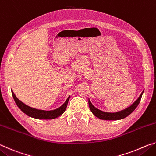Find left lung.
Returning a JSON list of instances; mask_svg holds the SVG:
<instances>
[{
	"label": "left lung",
	"instance_id": "1",
	"mask_svg": "<svg viewBox=\"0 0 156 156\" xmlns=\"http://www.w3.org/2000/svg\"><path fill=\"white\" fill-rule=\"evenodd\" d=\"M143 92L144 91L142 92L141 94L140 95V96L138 97V98L137 99L136 101L131 105V106H129V107L126 108V109L120 111V112H117L115 113H109V112H103V111L100 110L98 109H97L96 107H95L94 105H92L90 100L89 98L88 102H89V109H90L91 112L95 116H96L97 118H98L101 120H118L123 119V118H126V116L130 115L131 113L136 109V108L138 107L140 102V100H141L142 94H143Z\"/></svg>",
	"mask_w": 156,
	"mask_h": 156
}]
</instances>
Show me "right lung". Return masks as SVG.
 I'll return each instance as SVG.
<instances>
[{
	"mask_svg": "<svg viewBox=\"0 0 156 156\" xmlns=\"http://www.w3.org/2000/svg\"><path fill=\"white\" fill-rule=\"evenodd\" d=\"M12 94L16 104L17 105L18 108H19L23 113H25L26 115L30 116V117L42 120L54 119V118H56L58 117H59L60 115H61L66 110L69 100L70 98V96H69L64 103H63L60 107L57 108L56 109L45 111L34 109V108L27 106V105L23 103L22 101H20V100L16 96V95L14 94V92H13V91H12Z\"/></svg>",
	"mask_w": 156,
	"mask_h": 156,
	"instance_id": "add662e5",
	"label": "right lung"
}]
</instances>
